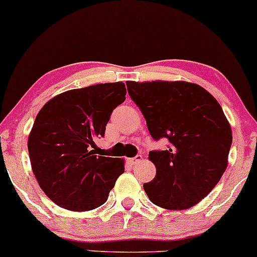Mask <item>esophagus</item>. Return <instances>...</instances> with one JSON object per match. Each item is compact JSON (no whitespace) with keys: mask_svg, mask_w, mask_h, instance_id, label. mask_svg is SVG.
<instances>
[{"mask_svg":"<svg viewBox=\"0 0 257 257\" xmlns=\"http://www.w3.org/2000/svg\"><path fill=\"white\" fill-rule=\"evenodd\" d=\"M141 161H142L141 155H137L136 157H134V158H128V162L131 163V165H137V163H140Z\"/></svg>","mask_w":257,"mask_h":257,"instance_id":"obj_1","label":"esophagus"}]
</instances>
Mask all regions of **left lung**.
<instances>
[{
    "instance_id": "obj_1",
    "label": "left lung",
    "mask_w": 257,
    "mask_h": 257,
    "mask_svg": "<svg viewBox=\"0 0 257 257\" xmlns=\"http://www.w3.org/2000/svg\"><path fill=\"white\" fill-rule=\"evenodd\" d=\"M126 85L152 139L169 141L167 150L148 155L156 177L144 184L145 192L161 208H192L226 169L232 134L223 109L207 90L187 81H127Z\"/></svg>"
}]
</instances>
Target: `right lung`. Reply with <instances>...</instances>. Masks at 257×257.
Here are the masks:
<instances>
[{"instance_id": "obj_1", "label": "right lung", "mask_w": 257, "mask_h": 257, "mask_svg": "<svg viewBox=\"0 0 257 257\" xmlns=\"http://www.w3.org/2000/svg\"><path fill=\"white\" fill-rule=\"evenodd\" d=\"M125 95L120 81L96 84L57 95L38 112L28 137L32 171L57 205L86 211L107 200L125 171L123 160L95 155V140L104 137Z\"/></svg>"}]
</instances>
